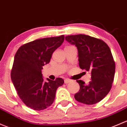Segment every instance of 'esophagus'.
<instances>
[{
	"instance_id": "1",
	"label": "esophagus",
	"mask_w": 127,
	"mask_h": 127,
	"mask_svg": "<svg viewBox=\"0 0 127 127\" xmlns=\"http://www.w3.org/2000/svg\"><path fill=\"white\" fill-rule=\"evenodd\" d=\"M69 82H70V80L69 79H67V78H66V79L64 80V83L65 84L69 83Z\"/></svg>"
}]
</instances>
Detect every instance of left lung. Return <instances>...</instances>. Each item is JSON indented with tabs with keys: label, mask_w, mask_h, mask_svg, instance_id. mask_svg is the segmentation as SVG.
<instances>
[{
	"label": "left lung",
	"mask_w": 127,
	"mask_h": 127,
	"mask_svg": "<svg viewBox=\"0 0 127 127\" xmlns=\"http://www.w3.org/2000/svg\"><path fill=\"white\" fill-rule=\"evenodd\" d=\"M65 39L77 47L80 67L91 74L88 85L77 80L80 90L75 98L86 105L99 102L108 94L114 80L115 63L110 49L102 40L85 34L67 36Z\"/></svg>",
	"instance_id": "1"
}]
</instances>
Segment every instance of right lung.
I'll use <instances>...</instances> for the list:
<instances>
[{"label": "right lung", "mask_w": 127, "mask_h": 127, "mask_svg": "<svg viewBox=\"0 0 127 127\" xmlns=\"http://www.w3.org/2000/svg\"><path fill=\"white\" fill-rule=\"evenodd\" d=\"M64 36L36 39L20 47L14 56L11 78L19 97L34 110L47 108L53 103L61 78L44 81L42 69L50 62L53 52L62 44Z\"/></svg>", "instance_id": "obj_1"}]
</instances>
